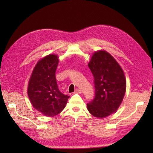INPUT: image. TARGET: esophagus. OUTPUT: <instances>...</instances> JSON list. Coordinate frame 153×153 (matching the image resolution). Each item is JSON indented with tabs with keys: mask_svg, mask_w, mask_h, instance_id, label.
Listing matches in <instances>:
<instances>
[{
	"mask_svg": "<svg viewBox=\"0 0 153 153\" xmlns=\"http://www.w3.org/2000/svg\"><path fill=\"white\" fill-rule=\"evenodd\" d=\"M75 93H82V91H81L80 89H76V90H75Z\"/></svg>",
	"mask_w": 153,
	"mask_h": 153,
	"instance_id": "1",
	"label": "esophagus"
}]
</instances>
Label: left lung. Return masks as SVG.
Instances as JSON below:
<instances>
[{
	"label": "left lung",
	"instance_id": "1",
	"mask_svg": "<svg viewBox=\"0 0 153 153\" xmlns=\"http://www.w3.org/2000/svg\"><path fill=\"white\" fill-rule=\"evenodd\" d=\"M94 76L95 98L87 105L91 114L105 118L116 112L126 90L124 72L118 62L105 50L95 52L88 63Z\"/></svg>",
	"mask_w": 153,
	"mask_h": 153
}]
</instances>
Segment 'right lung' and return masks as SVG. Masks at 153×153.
Segmentation results:
<instances>
[{"instance_id": "add662e5", "label": "right lung", "mask_w": 153, "mask_h": 153, "mask_svg": "<svg viewBox=\"0 0 153 153\" xmlns=\"http://www.w3.org/2000/svg\"><path fill=\"white\" fill-rule=\"evenodd\" d=\"M57 54H50L37 62L27 85V95L31 105L47 117L60 114L66 106L69 96L58 88L55 76L58 64Z\"/></svg>"}]
</instances>
